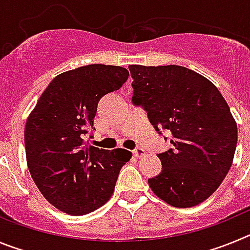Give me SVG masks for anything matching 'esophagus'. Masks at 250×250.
<instances>
[{"mask_svg":"<svg viewBox=\"0 0 250 250\" xmlns=\"http://www.w3.org/2000/svg\"><path fill=\"white\" fill-rule=\"evenodd\" d=\"M134 155L136 156V158H141V156L145 155V150L143 149V147H136V149H134Z\"/></svg>","mask_w":250,"mask_h":250,"instance_id":"34e87169","label":"esophagus"}]
</instances>
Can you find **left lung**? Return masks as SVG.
<instances>
[{
    "instance_id": "1",
    "label": "left lung",
    "mask_w": 250,
    "mask_h": 250,
    "mask_svg": "<svg viewBox=\"0 0 250 250\" xmlns=\"http://www.w3.org/2000/svg\"><path fill=\"white\" fill-rule=\"evenodd\" d=\"M132 104L147 112L156 131L171 134L173 149L158 154L163 170L151 190L176 208L208 199L228 174L238 129L215 85L183 66L130 65Z\"/></svg>"
}]
</instances>
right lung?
I'll list each match as a JSON object with an SVG mask.
<instances>
[{
  "label": "right lung",
  "instance_id": "add662e5",
  "mask_svg": "<svg viewBox=\"0 0 250 250\" xmlns=\"http://www.w3.org/2000/svg\"><path fill=\"white\" fill-rule=\"evenodd\" d=\"M127 77L126 68L101 63L60 74L28 116V170L41 194L60 210L83 215L111 198L131 151L99 149L86 144L83 138L94 126L100 99L120 89Z\"/></svg>",
  "mask_w": 250,
  "mask_h": 250
}]
</instances>
